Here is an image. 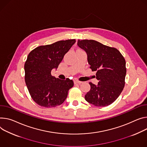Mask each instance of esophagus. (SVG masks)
Here are the masks:
<instances>
[{
    "mask_svg": "<svg viewBox=\"0 0 147 147\" xmlns=\"http://www.w3.org/2000/svg\"><path fill=\"white\" fill-rule=\"evenodd\" d=\"M74 84H82V82L78 81V80H74Z\"/></svg>",
    "mask_w": 147,
    "mask_h": 147,
    "instance_id": "obj_1",
    "label": "esophagus"
}]
</instances>
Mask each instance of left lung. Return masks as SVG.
Wrapping results in <instances>:
<instances>
[{"instance_id": "left-lung-1", "label": "left lung", "mask_w": 147, "mask_h": 147, "mask_svg": "<svg viewBox=\"0 0 147 147\" xmlns=\"http://www.w3.org/2000/svg\"><path fill=\"white\" fill-rule=\"evenodd\" d=\"M78 46L84 50L92 71H96L97 85L89 83L91 88L86 100L97 107L108 106L119 97L125 86V60L117 49L93 40H78Z\"/></svg>"}]
</instances>
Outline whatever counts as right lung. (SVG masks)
<instances>
[{"mask_svg":"<svg viewBox=\"0 0 147 147\" xmlns=\"http://www.w3.org/2000/svg\"><path fill=\"white\" fill-rule=\"evenodd\" d=\"M75 43V39L61 40L38 46L29 54L24 64V79L32 99L38 105L55 107L67 97L69 90L74 86L73 80L56 78L51 71L57 69L64 56Z\"/></svg>","mask_w":147,"mask_h":147,"instance_id":"1","label":"right lung"}]
</instances>
